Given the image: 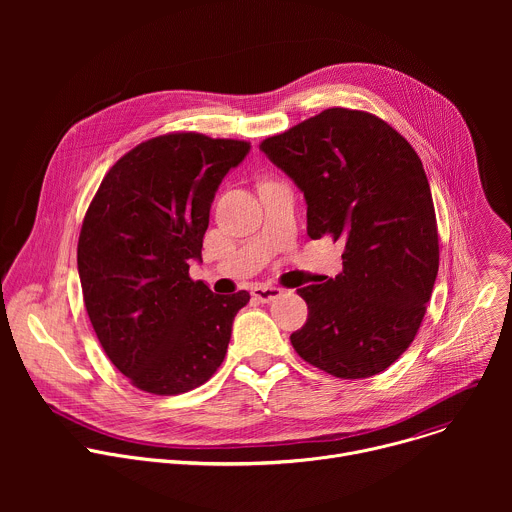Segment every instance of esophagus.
<instances>
[{
  "mask_svg": "<svg viewBox=\"0 0 512 512\" xmlns=\"http://www.w3.org/2000/svg\"><path fill=\"white\" fill-rule=\"evenodd\" d=\"M283 294V289L275 287V285H255L251 289V296L263 304H269V302H275L279 296Z\"/></svg>",
  "mask_w": 512,
  "mask_h": 512,
  "instance_id": "obj_1",
  "label": "esophagus"
}]
</instances>
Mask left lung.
<instances>
[{
	"label": "left lung",
	"instance_id": "1",
	"mask_svg": "<svg viewBox=\"0 0 512 512\" xmlns=\"http://www.w3.org/2000/svg\"><path fill=\"white\" fill-rule=\"evenodd\" d=\"M259 150L304 192L308 235L346 247L342 273L298 289L308 320L291 344L338 379L383 373L413 342L440 267L419 156L387 121L344 107L263 139Z\"/></svg>",
	"mask_w": 512,
	"mask_h": 512
}]
</instances>
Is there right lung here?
I'll return each instance as SVG.
<instances>
[{"mask_svg": "<svg viewBox=\"0 0 512 512\" xmlns=\"http://www.w3.org/2000/svg\"><path fill=\"white\" fill-rule=\"evenodd\" d=\"M249 141L176 131L143 141L105 174L77 263L95 334L129 383L180 395L221 367L249 294H212L188 273L202 257L210 204Z\"/></svg>", "mask_w": 512, "mask_h": 512, "instance_id": "add662e5", "label": "right lung"}]
</instances>
